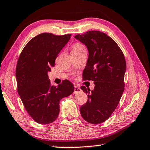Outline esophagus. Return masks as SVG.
<instances>
[{
  "label": "esophagus",
  "instance_id": "esophagus-1",
  "mask_svg": "<svg viewBox=\"0 0 150 150\" xmlns=\"http://www.w3.org/2000/svg\"><path fill=\"white\" fill-rule=\"evenodd\" d=\"M81 88L79 87H78L77 86L75 85V88H74V94L75 93H79L81 92Z\"/></svg>",
  "mask_w": 150,
  "mask_h": 150
}]
</instances>
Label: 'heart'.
<instances>
[{
	"label": "heart",
	"mask_w": 150,
	"mask_h": 150,
	"mask_svg": "<svg viewBox=\"0 0 150 150\" xmlns=\"http://www.w3.org/2000/svg\"><path fill=\"white\" fill-rule=\"evenodd\" d=\"M85 48L83 44H80V43H76V44H75L73 46L72 51H73V52H78V51L85 50Z\"/></svg>",
	"instance_id": "b5f03b06"
}]
</instances>
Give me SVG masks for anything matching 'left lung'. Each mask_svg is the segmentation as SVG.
Instances as JSON below:
<instances>
[{
	"mask_svg": "<svg viewBox=\"0 0 150 150\" xmlns=\"http://www.w3.org/2000/svg\"><path fill=\"white\" fill-rule=\"evenodd\" d=\"M75 38L84 44L88 51L83 80H92L95 83L91 93L85 86L81 87L88 93L87 103L80 108L81 115L89 123H103L117 107L124 92L125 57L118 44L102 32L88 31L76 35Z\"/></svg>",
	"mask_w": 150,
	"mask_h": 150,
	"instance_id": "8db88e82",
	"label": "left lung"
}]
</instances>
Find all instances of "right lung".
<instances>
[{"instance_id": "add662e5", "label": "right lung", "mask_w": 150, "mask_h": 150, "mask_svg": "<svg viewBox=\"0 0 150 150\" xmlns=\"http://www.w3.org/2000/svg\"><path fill=\"white\" fill-rule=\"evenodd\" d=\"M71 34L42 33L28 42L20 55L16 69L17 89L28 113L36 122L52 123L59 113V101L74 91L64 80L56 87L50 84L47 73Z\"/></svg>"}]
</instances>
